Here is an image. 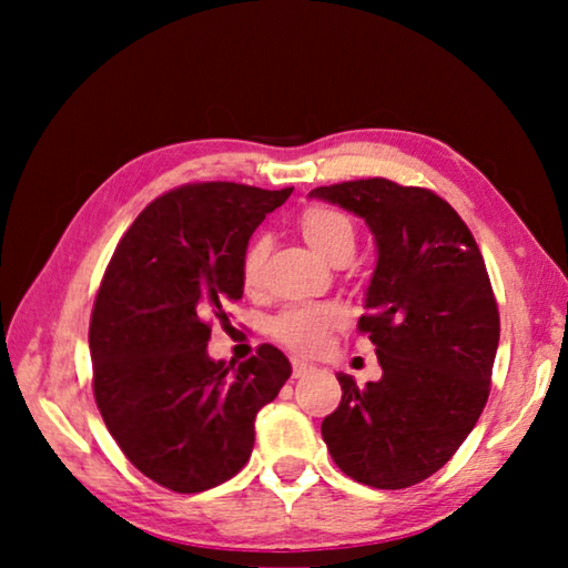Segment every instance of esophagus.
Wrapping results in <instances>:
<instances>
[{
	"label": "esophagus",
	"mask_w": 568,
	"mask_h": 568,
	"mask_svg": "<svg viewBox=\"0 0 568 568\" xmlns=\"http://www.w3.org/2000/svg\"><path fill=\"white\" fill-rule=\"evenodd\" d=\"M291 363H293V376H295V378H303V376H307V373L313 371V363H307V361L293 358Z\"/></svg>",
	"instance_id": "obj_1"
}]
</instances>
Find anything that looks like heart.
I'll return each instance as SVG.
<instances>
[{
	"instance_id": "heart-1",
	"label": "heart",
	"mask_w": 568,
	"mask_h": 568,
	"mask_svg": "<svg viewBox=\"0 0 568 568\" xmlns=\"http://www.w3.org/2000/svg\"><path fill=\"white\" fill-rule=\"evenodd\" d=\"M301 235L305 243L321 255L323 261H333L341 253H353L355 247V230L348 215L331 205H311L303 210L301 220H297ZM265 245L261 240L250 243L240 261V275H243L245 287H255L261 281ZM345 321V313L338 303H305V305H291L273 321L271 331L287 348L297 353H313L318 351L325 335Z\"/></svg>"
}]
</instances>
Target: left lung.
Here are the masks:
<instances>
[{
  "instance_id": "obj_1",
  "label": "left lung",
  "mask_w": 568,
  "mask_h": 568,
  "mask_svg": "<svg viewBox=\"0 0 568 568\" xmlns=\"http://www.w3.org/2000/svg\"><path fill=\"white\" fill-rule=\"evenodd\" d=\"M365 220L378 247L358 328L381 381L338 373L341 406L321 434L345 476L408 488L456 454L488 400L498 307L474 235L444 197L386 178L311 190Z\"/></svg>"
}]
</instances>
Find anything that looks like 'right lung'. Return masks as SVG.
Instances as JSON below:
<instances>
[{"instance_id":"1","label":"right lung","mask_w":568,"mask_h":568,"mask_svg":"<svg viewBox=\"0 0 568 568\" xmlns=\"http://www.w3.org/2000/svg\"><path fill=\"white\" fill-rule=\"evenodd\" d=\"M293 187L197 182L152 200L114 247L90 323L92 388L130 464L178 494L247 464L255 416L291 378L261 345L245 363L207 355L210 321L243 297L250 235Z\"/></svg>"}]
</instances>
